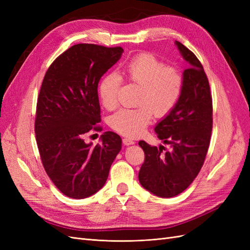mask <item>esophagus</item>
Wrapping results in <instances>:
<instances>
[{"instance_id": "1", "label": "esophagus", "mask_w": 250, "mask_h": 250, "mask_svg": "<svg viewBox=\"0 0 250 250\" xmlns=\"http://www.w3.org/2000/svg\"><path fill=\"white\" fill-rule=\"evenodd\" d=\"M123 144L125 146H129V145H133L134 144V141L131 140L130 138H124L123 139Z\"/></svg>"}]
</instances>
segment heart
<instances>
[{"label": "heart", "mask_w": 250, "mask_h": 250, "mask_svg": "<svg viewBox=\"0 0 250 250\" xmlns=\"http://www.w3.org/2000/svg\"><path fill=\"white\" fill-rule=\"evenodd\" d=\"M123 73L131 82L140 85L137 108H123L112 115L109 124L112 129L128 137L143 133L153 119L165 117L175 107L183 90L184 80L174 66L165 65L150 53L135 55L123 65ZM122 78L117 73L104 76L99 84V97L103 106L116 108L118 92Z\"/></svg>", "instance_id": "1"}]
</instances>
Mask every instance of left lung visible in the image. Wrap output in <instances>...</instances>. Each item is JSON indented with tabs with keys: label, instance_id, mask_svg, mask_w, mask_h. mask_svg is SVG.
<instances>
[{
	"label": "left lung",
	"instance_id": "obj_1",
	"mask_svg": "<svg viewBox=\"0 0 250 250\" xmlns=\"http://www.w3.org/2000/svg\"><path fill=\"white\" fill-rule=\"evenodd\" d=\"M188 63L183 74V90L177 104L154 130L157 138L171 146L163 153L144 141L139 145L145 161L139 172L140 184L158 197H174L190 186L202 168L213 128V100L203 66L192 51L175 42Z\"/></svg>",
	"mask_w": 250,
	"mask_h": 250
}]
</instances>
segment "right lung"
I'll use <instances>...</instances> for the list:
<instances>
[{
  "label": "right lung",
  "instance_id": "right-lung-1",
  "mask_svg": "<svg viewBox=\"0 0 250 250\" xmlns=\"http://www.w3.org/2000/svg\"><path fill=\"white\" fill-rule=\"evenodd\" d=\"M123 52L121 47L74 44L44 75L36 105V143L48 176L67 197L83 199L99 191L122 148L112 131L104 132L95 147L84 137L101 129L98 83Z\"/></svg>",
  "mask_w": 250,
  "mask_h": 250
}]
</instances>
